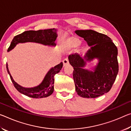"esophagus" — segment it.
Here are the masks:
<instances>
[{"mask_svg":"<svg viewBox=\"0 0 131 131\" xmlns=\"http://www.w3.org/2000/svg\"><path fill=\"white\" fill-rule=\"evenodd\" d=\"M63 66H65L66 65H67L68 64H69V61H68V59L67 58H66L63 61Z\"/></svg>","mask_w":131,"mask_h":131,"instance_id":"34e87169","label":"esophagus"}]
</instances>
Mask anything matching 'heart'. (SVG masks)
<instances>
[{"mask_svg":"<svg viewBox=\"0 0 131 131\" xmlns=\"http://www.w3.org/2000/svg\"><path fill=\"white\" fill-rule=\"evenodd\" d=\"M80 39L76 38H72L70 39L69 40V43L70 46L72 47H76L79 46L80 43Z\"/></svg>","mask_w":131,"mask_h":131,"instance_id":"obj_1","label":"heart"}]
</instances>
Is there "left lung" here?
Instances as JSON below:
<instances>
[{
    "label": "left lung",
    "instance_id": "1",
    "mask_svg": "<svg viewBox=\"0 0 131 131\" xmlns=\"http://www.w3.org/2000/svg\"><path fill=\"white\" fill-rule=\"evenodd\" d=\"M75 33L90 47L83 57L76 53L68 57L74 69L76 92L83 98H96L108 92L117 78V48L110 37L94 30H76ZM94 59L98 62L92 70L85 69L86 62Z\"/></svg>",
    "mask_w": 131,
    "mask_h": 131
}]
</instances>
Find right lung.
Listing matches in <instances>:
<instances>
[{
    "instance_id": "add662e5",
    "label": "right lung",
    "mask_w": 131,
    "mask_h": 131,
    "mask_svg": "<svg viewBox=\"0 0 131 131\" xmlns=\"http://www.w3.org/2000/svg\"><path fill=\"white\" fill-rule=\"evenodd\" d=\"M57 37V29L56 28L38 31H26L14 37L7 51L12 50L18 43L28 42L38 43L49 47H55L56 45L55 41ZM62 66L63 63L61 62L54 67L51 68L40 84L34 88H27L20 86L13 80L9 72L7 63H6L7 71L15 88L21 94L35 99L44 98L52 94L54 90V76L55 74L59 73L62 69Z\"/></svg>"
}]
</instances>
